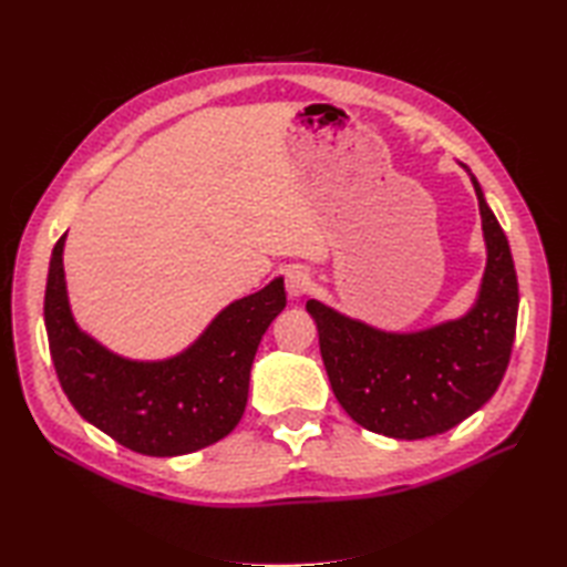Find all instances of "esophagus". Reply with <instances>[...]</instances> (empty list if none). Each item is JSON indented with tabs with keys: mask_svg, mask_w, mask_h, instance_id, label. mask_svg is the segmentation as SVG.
I'll use <instances>...</instances> for the list:
<instances>
[{
	"mask_svg": "<svg viewBox=\"0 0 567 567\" xmlns=\"http://www.w3.org/2000/svg\"><path fill=\"white\" fill-rule=\"evenodd\" d=\"M285 285L290 297H305L311 287V275L302 265H295V268L285 272Z\"/></svg>",
	"mask_w": 567,
	"mask_h": 567,
	"instance_id": "34e87169",
	"label": "esophagus"
}]
</instances>
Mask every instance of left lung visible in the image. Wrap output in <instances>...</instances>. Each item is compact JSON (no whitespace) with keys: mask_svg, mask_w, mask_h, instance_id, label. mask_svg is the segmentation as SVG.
Returning a JSON list of instances; mask_svg holds the SVG:
<instances>
[{"mask_svg":"<svg viewBox=\"0 0 567 567\" xmlns=\"http://www.w3.org/2000/svg\"><path fill=\"white\" fill-rule=\"evenodd\" d=\"M463 165V163H461ZM473 179L487 265L475 305L461 319L394 333L309 299L336 400L368 431L416 441L449 431L497 392L509 365L519 282L497 216Z\"/></svg>","mask_w":567,"mask_h":567,"instance_id":"1","label":"left lung"}]
</instances>
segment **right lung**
Masks as SVG:
<instances>
[{
  "label": "right lung",
  "instance_id": "right-lung-1",
  "mask_svg": "<svg viewBox=\"0 0 567 567\" xmlns=\"http://www.w3.org/2000/svg\"><path fill=\"white\" fill-rule=\"evenodd\" d=\"M65 236L51 256L43 317L60 388L78 414L116 443L155 457L195 453L228 436L244 416L262 333L287 305L282 277L221 309L183 353L128 360L94 341L72 317Z\"/></svg>",
  "mask_w": 567,
  "mask_h": 567
}]
</instances>
